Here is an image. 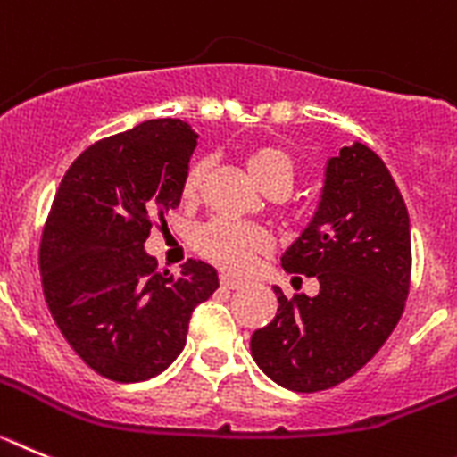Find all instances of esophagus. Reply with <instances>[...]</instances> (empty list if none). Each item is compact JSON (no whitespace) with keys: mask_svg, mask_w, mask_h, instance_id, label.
Segmentation results:
<instances>
[{"mask_svg":"<svg viewBox=\"0 0 457 457\" xmlns=\"http://www.w3.org/2000/svg\"><path fill=\"white\" fill-rule=\"evenodd\" d=\"M220 287H225V289H238V287H244V279L238 278H232V275H220Z\"/></svg>","mask_w":457,"mask_h":457,"instance_id":"obj_1","label":"esophagus"}]
</instances>
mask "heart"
<instances>
[{
    "label": "heart",
    "instance_id": "obj_1",
    "mask_svg": "<svg viewBox=\"0 0 457 457\" xmlns=\"http://www.w3.org/2000/svg\"><path fill=\"white\" fill-rule=\"evenodd\" d=\"M250 178L259 187H287L295 179V162L285 147L259 145L245 159ZM209 163L204 159L193 163L184 178V195H195L207 175ZM193 248L216 266L232 273H244L253 264L254 254L270 248V238L264 229L245 223H232L225 219H212L193 229Z\"/></svg>",
    "mask_w": 457,
    "mask_h": 457
}]
</instances>
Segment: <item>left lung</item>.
<instances>
[{
    "mask_svg": "<svg viewBox=\"0 0 457 457\" xmlns=\"http://www.w3.org/2000/svg\"><path fill=\"white\" fill-rule=\"evenodd\" d=\"M287 273L319 279V294L287 298L250 337L257 367L291 392L330 389L360 371L392 335L410 289V219L371 147L330 157L316 212L282 254Z\"/></svg>",
    "mask_w": 457,
    "mask_h": 457,
    "instance_id": "8db88e82",
    "label": "left lung"
}]
</instances>
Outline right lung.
<instances>
[{"instance_id":"right-lung-1","label":"right lung","mask_w":457,"mask_h":457,"mask_svg":"<svg viewBox=\"0 0 457 457\" xmlns=\"http://www.w3.org/2000/svg\"><path fill=\"white\" fill-rule=\"evenodd\" d=\"M198 134L157 118L90 145L68 168L40 241L47 307L72 351L116 382L170 367L216 269L188 259L179 275L145 253L154 220L179 207Z\"/></svg>"}]
</instances>
